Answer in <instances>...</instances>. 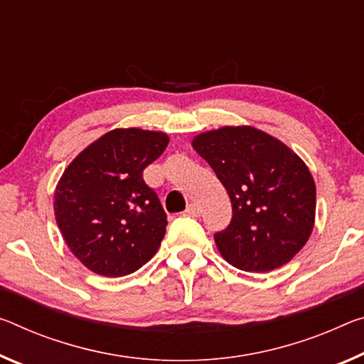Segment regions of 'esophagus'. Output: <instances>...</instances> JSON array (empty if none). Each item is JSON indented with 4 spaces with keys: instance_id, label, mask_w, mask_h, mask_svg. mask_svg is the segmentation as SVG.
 Instances as JSON below:
<instances>
[{
    "instance_id": "34e87169",
    "label": "esophagus",
    "mask_w": 364,
    "mask_h": 364,
    "mask_svg": "<svg viewBox=\"0 0 364 364\" xmlns=\"http://www.w3.org/2000/svg\"><path fill=\"white\" fill-rule=\"evenodd\" d=\"M186 213H188V215H191V217H199L200 215V207L198 204H189L188 209H186Z\"/></svg>"
}]
</instances>
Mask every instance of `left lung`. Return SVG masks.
<instances>
[{
    "label": "left lung",
    "mask_w": 364,
    "mask_h": 364,
    "mask_svg": "<svg viewBox=\"0 0 364 364\" xmlns=\"http://www.w3.org/2000/svg\"><path fill=\"white\" fill-rule=\"evenodd\" d=\"M193 147L232 200V222L213 236L225 261L246 272L290 262L314 228L316 184L306 164L252 126L200 132Z\"/></svg>",
    "instance_id": "obj_1"
}]
</instances>
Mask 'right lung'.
Here are the masks:
<instances>
[{"instance_id": "add662e5", "label": "right lung", "mask_w": 364, "mask_h": 364, "mask_svg": "<svg viewBox=\"0 0 364 364\" xmlns=\"http://www.w3.org/2000/svg\"><path fill=\"white\" fill-rule=\"evenodd\" d=\"M170 137L139 128L113 129L85 147L55 191L58 228L92 272L123 277L151 261L166 232V213L142 171Z\"/></svg>"}]
</instances>
